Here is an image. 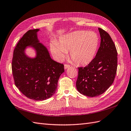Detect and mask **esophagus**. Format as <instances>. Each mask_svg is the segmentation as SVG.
I'll return each instance as SVG.
<instances>
[{"instance_id": "1", "label": "esophagus", "mask_w": 131, "mask_h": 131, "mask_svg": "<svg viewBox=\"0 0 131 131\" xmlns=\"http://www.w3.org/2000/svg\"><path fill=\"white\" fill-rule=\"evenodd\" d=\"M69 67H70L69 65H68V64H64V69H68V68H69Z\"/></svg>"}]
</instances>
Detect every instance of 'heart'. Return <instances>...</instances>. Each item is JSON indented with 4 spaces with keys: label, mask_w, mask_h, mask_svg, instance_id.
Masks as SVG:
<instances>
[{
    "label": "heart",
    "mask_w": 131,
    "mask_h": 131,
    "mask_svg": "<svg viewBox=\"0 0 131 131\" xmlns=\"http://www.w3.org/2000/svg\"><path fill=\"white\" fill-rule=\"evenodd\" d=\"M100 38L92 31L78 30L62 35L59 44L54 41L51 42L52 53L58 61H62L70 51V56L76 64L88 65L92 62L98 49Z\"/></svg>",
    "instance_id": "b5f03b06"
}]
</instances>
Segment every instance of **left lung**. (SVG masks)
I'll use <instances>...</instances> for the list:
<instances>
[{"mask_svg": "<svg viewBox=\"0 0 131 131\" xmlns=\"http://www.w3.org/2000/svg\"><path fill=\"white\" fill-rule=\"evenodd\" d=\"M101 45L96 57L85 67L78 68V91L88 97L103 93L112 85L116 74L117 52L109 34L98 28Z\"/></svg>", "mask_w": 131, "mask_h": 131, "instance_id": "8db88e82", "label": "left lung"}]
</instances>
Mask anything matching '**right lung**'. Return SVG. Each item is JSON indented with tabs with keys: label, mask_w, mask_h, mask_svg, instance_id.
Instances as JSON below:
<instances>
[{
	"label": "right lung",
	"mask_w": 131,
	"mask_h": 131,
	"mask_svg": "<svg viewBox=\"0 0 131 131\" xmlns=\"http://www.w3.org/2000/svg\"><path fill=\"white\" fill-rule=\"evenodd\" d=\"M39 30L31 29L23 35L15 47L12 62L15 85L25 96L35 101L52 97L59 77L64 72V65L53 61L46 46L39 40ZM28 47L35 50L34 58L25 53Z\"/></svg>",
	"instance_id": "add662e5"
}]
</instances>
